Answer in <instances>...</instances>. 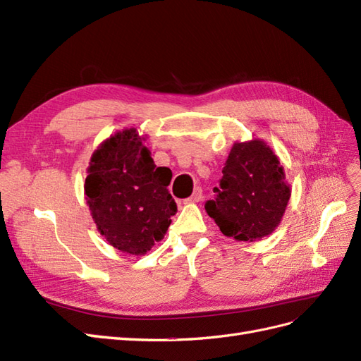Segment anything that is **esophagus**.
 I'll return each mask as SVG.
<instances>
[{"instance_id": "1", "label": "esophagus", "mask_w": 361, "mask_h": 361, "mask_svg": "<svg viewBox=\"0 0 361 361\" xmlns=\"http://www.w3.org/2000/svg\"><path fill=\"white\" fill-rule=\"evenodd\" d=\"M203 200V192H202V188H197L194 191V194L191 195L190 199L185 200V203H197V202H202Z\"/></svg>"}]
</instances>
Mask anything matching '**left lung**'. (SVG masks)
I'll use <instances>...</instances> for the list:
<instances>
[{"label":"left lung","mask_w":361,"mask_h":361,"mask_svg":"<svg viewBox=\"0 0 361 361\" xmlns=\"http://www.w3.org/2000/svg\"><path fill=\"white\" fill-rule=\"evenodd\" d=\"M214 192L204 204L207 215L223 235L250 243L276 231L290 199L285 170L259 138L233 145Z\"/></svg>","instance_id":"1"}]
</instances>
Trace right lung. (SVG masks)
<instances>
[{
	"instance_id": "add662e5",
	"label": "right lung",
	"mask_w": 361,
	"mask_h": 361,
	"mask_svg": "<svg viewBox=\"0 0 361 361\" xmlns=\"http://www.w3.org/2000/svg\"><path fill=\"white\" fill-rule=\"evenodd\" d=\"M135 128L118 130L94 150L85 200L97 231L128 255H145L161 241L178 212L167 187L171 170L157 167Z\"/></svg>"
}]
</instances>
